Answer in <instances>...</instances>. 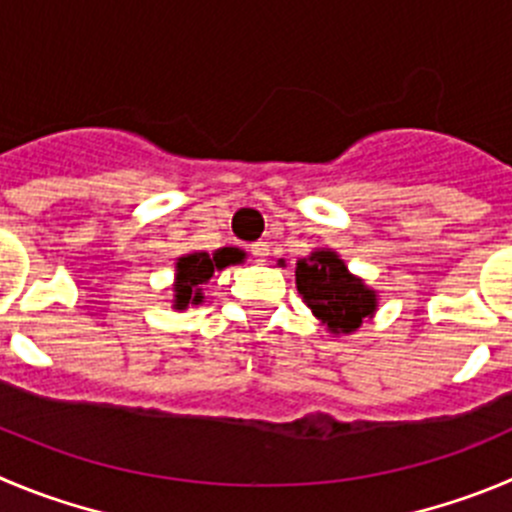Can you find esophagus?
Here are the masks:
<instances>
[{
	"label": "esophagus",
	"instance_id": "34e87169",
	"mask_svg": "<svg viewBox=\"0 0 512 512\" xmlns=\"http://www.w3.org/2000/svg\"><path fill=\"white\" fill-rule=\"evenodd\" d=\"M250 252L255 255V260L265 262L267 255H270V245H267V242H255V245L250 247Z\"/></svg>",
	"mask_w": 512,
	"mask_h": 512
}]
</instances>
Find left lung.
Returning a JSON list of instances; mask_svg holds the SVG:
<instances>
[{
	"label": "left lung",
	"mask_w": 512,
	"mask_h": 512,
	"mask_svg": "<svg viewBox=\"0 0 512 512\" xmlns=\"http://www.w3.org/2000/svg\"><path fill=\"white\" fill-rule=\"evenodd\" d=\"M295 285L305 305L331 333H353L376 313V293L351 275L331 250H315L295 265Z\"/></svg>",
	"instance_id": "left-lung-1"
}]
</instances>
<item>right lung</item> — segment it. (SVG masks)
<instances>
[{"instance_id":"obj_1","label":"right lung","mask_w":512,"mask_h":512,"mask_svg":"<svg viewBox=\"0 0 512 512\" xmlns=\"http://www.w3.org/2000/svg\"><path fill=\"white\" fill-rule=\"evenodd\" d=\"M245 252L234 247H222L214 255L207 252H191L176 260V280H174V308L186 310L189 305L204 303L202 288L209 283L214 270H224L227 265L242 262Z\"/></svg>"}]
</instances>
